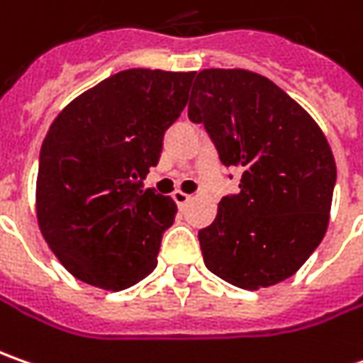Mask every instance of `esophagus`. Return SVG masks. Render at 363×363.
<instances>
[{
    "label": "esophagus",
    "mask_w": 363,
    "mask_h": 363,
    "mask_svg": "<svg viewBox=\"0 0 363 363\" xmlns=\"http://www.w3.org/2000/svg\"><path fill=\"white\" fill-rule=\"evenodd\" d=\"M172 199H174V203L177 205L181 206H186L189 205V201H191V194H186V193H181V191H177V193L172 194Z\"/></svg>",
    "instance_id": "1"
}]
</instances>
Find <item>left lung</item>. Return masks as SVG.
Instances as JSON below:
<instances>
[{
  "label": "left lung",
  "instance_id": "obj_1",
  "mask_svg": "<svg viewBox=\"0 0 363 363\" xmlns=\"http://www.w3.org/2000/svg\"><path fill=\"white\" fill-rule=\"evenodd\" d=\"M189 118L203 124L239 193L199 231L206 269L255 291L285 281L321 243L335 160L315 120L277 84L249 69L196 74Z\"/></svg>",
  "mask_w": 363,
  "mask_h": 363
}]
</instances>
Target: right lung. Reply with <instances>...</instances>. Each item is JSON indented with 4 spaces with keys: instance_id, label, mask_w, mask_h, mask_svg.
Segmentation results:
<instances>
[{
    "instance_id": "1",
    "label": "right lung",
    "mask_w": 363,
    "mask_h": 363,
    "mask_svg": "<svg viewBox=\"0 0 363 363\" xmlns=\"http://www.w3.org/2000/svg\"><path fill=\"white\" fill-rule=\"evenodd\" d=\"M194 72L124 69L78 96L40 150L38 225L62 265L106 291L157 267L177 205L143 181L189 100Z\"/></svg>"
}]
</instances>
